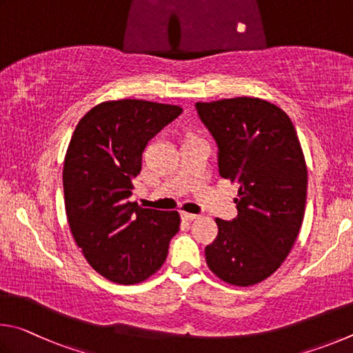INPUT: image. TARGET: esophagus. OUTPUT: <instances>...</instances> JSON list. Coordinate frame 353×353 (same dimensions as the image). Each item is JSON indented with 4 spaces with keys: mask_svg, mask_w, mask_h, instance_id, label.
Instances as JSON below:
<instances>
[{
    "mask_svg": "<svg viewBox=\"0 0 353 353\" xmlns=\"http://www.w3.org/2000/svg\"><path fill=\"white\" fill-rule=\"evenodd\" d=\"M181 217H183L184 220H188V221H192V220H196V219H200V215H199V214H189V212H181Z\"/></svg>",
    "mask_w": 353,
    "mask_h": 353,
    "instance_id": "obj_1",
    "label": "esophagus"
}]
</instances>
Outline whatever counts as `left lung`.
Listing matches in <instances>:
<instances>
[{
	"label": "left lung",
	"instance_id": "1",
	"mask_svg": "<svg viewBox=\"0 0 353 353\" xmlns=\"http://www.w3.org/2000/svg\"><path fill=\"white\" fill-rule=\"evenodd\" d=\"M195 108L217 142L220 176L240 184L237 217L215 219L208 267L231 285H256L285 261L304 220L307 165L298 133L285 111L259 97Z\"/></svg>",
	"mask_w": 353,
	"mask_h": 353
}]
</instances>
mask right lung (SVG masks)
<instances>
[{"instance_id": "obj_1", "label": "right lung", "mask_w": 353, "mask_h": 353, "mask_svg": "<svg viewBox=\"0 0 353 353\" xmlns=\"http://www.w3.org/2000/svg\"><path fill=\"white\" fill-rule=\"evenodd\" d=\"M181 113L178 105L108 101L74 130L63 164L68 223L86 261L111 282L128 285L157 273L180 230L176 211L144 209L128 199L147 142Z\"/></svg>"}]
</instances>
